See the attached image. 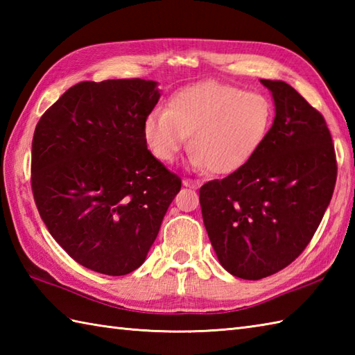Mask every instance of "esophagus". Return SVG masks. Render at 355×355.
Segmentation results:
<instances>
[{
  "instance_id": "34e87169",
  "label": "esophagus",
  "mask_w": 355,
  "mask_h": 355,
  "mask_svg": "<svg viewBox=\"0 0 355 355\" xmlns=\"http://www.w3.org/2000/svg\"><path fill=\"white\" fill-rule=\"evenodd\" d=\"M183 184H184L186 187H191V189H198V187L201 186V182H200V180L183 178Z\"/></svg>"
}]
</instances>
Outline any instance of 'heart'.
I'll return each instance as SVG.
<instances>
[{"instance_id": "heart-1", "label": "heart", "mask_w": 355, "mask_h": 355, "mask_svg": "<svg viewBox=\"0 0 355 355\" xmlns=\"http://www.w3.org/2000/svg\"><path fill=\"white\" fill-rule=\"evenodd\" d=\"M273 123L266 96L206 80L171 96L166 110L155 108L143 123L155 158L172 163L191 135V162L215 175L232 173L250 160Z\"/></svg>"}]
</instances>
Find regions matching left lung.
I'll list each match as a JSON object with an SVG mask.
<instances>
[{"label": "left lung", "mask_w": 355, "mask_h": 355, "mask_svg": "<svg viewBox=\"0 0 355 355\" xmlns=\"http://www.w3.org/2000/svg\"><path fill=\"white\" fill-rule=\"evenodd\" d=\"M275 120L243 168L201 186L202 221L221 266L258 281L310 244L333 197L337 162L325 119L291 85L261 79Z\"/></svg>", "instance_id": "left-lung-1"}]
</instances>
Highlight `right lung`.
<instances>
[{
	"label": "right lung",
	"mask_w": 355,
	"mask_h": 355,
	"mask_svg": "<svg viewBox=\"0 0 355 355\" xmlns=\"http://www.w3.org/2000/svg\"><path fill=\"white\" fill-rule=\"evenodd\" d=\"M157 82H79L44 112L32 141V191L71 258L102 275L139 268L182 180L148 150Z\"/></svg>",
	"instance_id": "add662e5"
}]
</instances>
